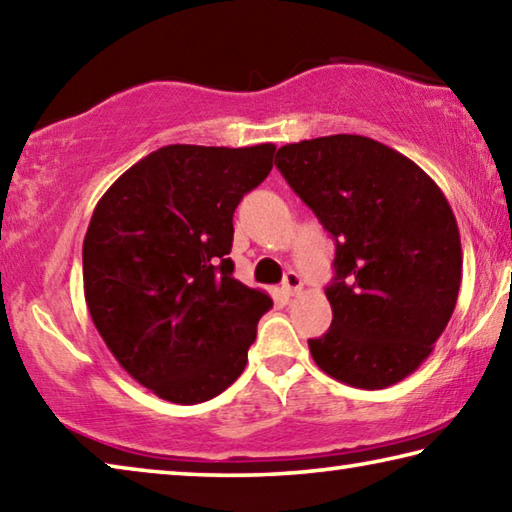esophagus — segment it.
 <instances>
[{"label":"esophagus","mask_w":512,"mask_h":512,"mask_svg":"<svg viewBox=\"0 0 512 512\" xmlns=\"http://www.w3.org/2000/svg\"><path fill=\"white\" fill-rule=\"evenodd\" d=\"M282 289L287 296H296V293H300V289H302V277L296 271H289L287 275H284Z\"/></svg>","instance_id":"34e87169"}]
</instances>
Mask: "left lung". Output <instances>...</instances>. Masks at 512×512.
I'll use <instances>...</instances> for the list:
<instances>
[{
	"label": "left lung",
	"mask_w": 512,
	"mask_h": 512,
	"mask_svg": "<svg viewBox=\"0 0 512 512\" xmlns=\"http://www.w3.org/2000/svg\"><path fill=\"white\" fill-rule=\"evenodd\" d=\"M275 167L336 241L332 325L316 366L354 388L393 386L429 357L454 314L461 235L440 187L363 135L282 146Z\"/></svg>",
	"instance_id": "obj_1"
}]
</instances>
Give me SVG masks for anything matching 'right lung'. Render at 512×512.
Wrapping results in <instances>:
<instances>
[{"mask_svg":"<svg viewBox=\"0 0 512 512\" xmlns=\"http://www.w3.org/2000/svg\"><path fill=\"white\" fill-rule=\"evenodd\" d=\"M273 144H169L112 183L83 239L94 327L137 384L173 404L223 393L273 300L232 277V214Z\"/></svg>","mask_w":512,"mask_h":512,"instance_id":"add662e5","label":"right lung"}]
</instances>
